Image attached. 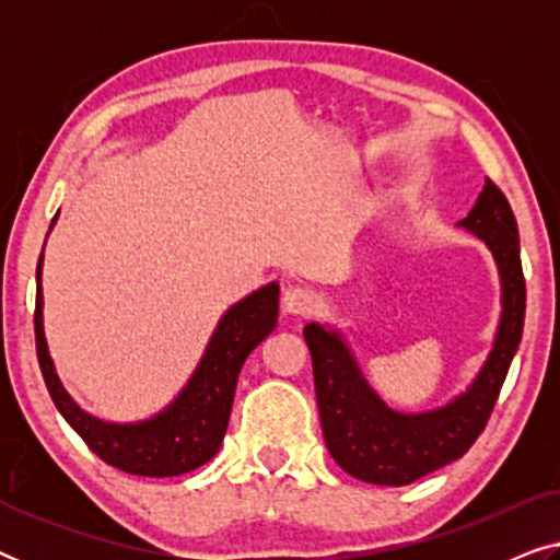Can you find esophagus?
Masks as SVG:
<instances>
[{"mask_svg": "<svg viewBox=\"0 0 560 560\" xmlns=\"http://www.w3.org/2000/svg\"><path fill=\"white\" fill-rule=\"evenodd\" d=\"M318 305V295L313 293L311 288L303 285H290L285 293H282V308L288 313H295V316H305Z\"/></svg>", "mask_w": 560, "mask_h": 560, "instance_id": "esophagus-1", "label": "esophagus"}]
</instances>
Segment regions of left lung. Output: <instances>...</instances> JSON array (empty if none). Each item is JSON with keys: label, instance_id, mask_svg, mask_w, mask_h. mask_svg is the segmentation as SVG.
Here are the masks:
<instances>
[{"label": "left lung", "instance_id": "8db88e82", "mask_svg": "<svg viewBox=\"0 0 560 560\" xmlns=\"http://www.w3.org/2000/svg\"><path fill=\"white\" fill-rule=\"evenodd\" d=\"M458 224L492 249L502 278V318L479 377L446 408L416 416L389 410L366 385L339 331L318 324L303 328L326 446L343 471L370 485L402 487L462 458L485 431L523 339L525 278L510 201L487 178L477 206Z\"/></svg>", "mask_w": 560, "mask_h": 560}]
</instances>
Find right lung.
Listing matches in <instances>:
<instances>
[{
    "label": "right lung",
    "mask_w": 560,
    "mask_h": 560,
    "mask_svg": "<svg viewBox=\"0 0 560 560\" xmlns=\"http://www.w3.org/2000/svg\"><path fill=\"white\" fill-rule=\"evenodd\" d=\"M40 272L43 255L37 262L35 295L37 362L60 416L86 441V446L102 462L135 477H178L213 458L224 441L244 359L278 324V282L259 288L224 313L194 377L163 412L142 423L119 425L89 416L60 385L43 334Z\"/></svg>",
    "instance_id": "obj_1"
}]
</instances>
